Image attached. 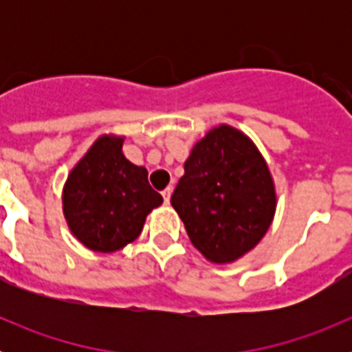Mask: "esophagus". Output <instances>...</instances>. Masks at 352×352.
<instances>
[{"instance_id": "1", "label": "esophagus", "mask_w": 352, "mask_h": 352, "mask_svg": "<svg viewBox=\"0 0 352 352\" xmlns=\"http://www.w3.org/2000/svg\"><path fill=\"white\" fill-rule=\"evenodd\" d=\"M162 195H164V201H166V204H169L170 195H173V186H167L166 190L162 192Z\"/></svg>"}]
</instances>
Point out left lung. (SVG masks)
<instances>
[{
  "instance_id": "8db88e82",
  "label": "left lung",
  "mask_w": 352,
  "mask_h": 352,
  "mask_svg": "<svg viewBox=\"0 0 352 352\" xmlns=\"http://www.w3.org/2000/svg\"><path fill=\"white\" fill-rule=\"evenodd\" d=\"M170 204L204 259L232 264L268 232L275 179L256 142L220 123L192 146Z\"/></svg>"
}]
</instances>
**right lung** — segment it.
I'll list each match as a JSON object with an SVG mask.
<instances>
[{
    "label": "right lung",
    "mask_w": 352,
    "mask_h": 352,
    "mask_svg": "<svg viewBox=\"0 0 352 352\" xmlns=\"http://www.w3.org/2000/svg\"><path fill=\"white\" fill-rule=\"evenodd\" d=\"M125 135L104 133L68 173L61 192L70 232L93 252L113 254L138 239L146 217L164 203L146 167L123 155Z\"/></svg>",
    "instance_id": "1"
}]
</instances>
